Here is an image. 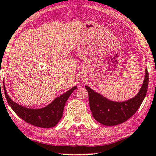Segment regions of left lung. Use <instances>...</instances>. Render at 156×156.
I'll use <instances>...</instances> for the list:
<instances>
[{
	"instance_id": "1",
	"label": "left lung",
	"mask_w": 156,
	"mask_h": 156,
	"mask_svg": "<svg viewBox=\"0 0 156 156\" xmlns=\"http://www.w3.org/2000/svg\"><path fill=\"white\" fill-rule=\"evenodd\" d=\"M148 78L146 68L143 86L136 96L121 103L109 101L86 86L88 93L89 105L94 119L103 125L108 126L118 125L129 119L138 111L146 97Z\"/></svg>"
}]
</instances>
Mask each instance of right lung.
<instances>
[{
	"instance_id": "add662e5",
	"label": "right lung",
	"mask_w": 156,
	"mask_h": 156,
	"mask_svg": "<svg viewBox=\"0 0 156 156\" xmlns=\"http://www.w3.org/2000/svg\"><path fill=\"white\" fill-rule=\"evenodd\" d=\"M76 88V86H74L64 94L56 98L46 107L41 109H30L13 102L7 94L5 86H3L5 98L13 111L26 123L37 127L45 128L54 127L57 125L63 115L66 101Z\"/></svg>"
}]
</instances>
